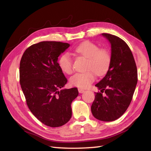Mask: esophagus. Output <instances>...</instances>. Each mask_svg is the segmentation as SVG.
I'll return each mask as SVG.
<instances>
[{"label":"esophagus","instance_id":"1","mask_svg":"<svg viewBox=\"0 0 151 151\" xmlns=\"http://www.w3.org/2000/svg\"><path fill=\"white\" fill-rule=\"evenodd\" d=\"M78 92L80 93H82L84 92V89H83L82 88H78Z\"/></svg>","mask_w":151,"mask_h":151}]
</instances>
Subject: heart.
I'll list each match as a JSON object with an SVG mask.
<instances>
[{"mask_svg":"<svg viewBox=\"0 0 151 151\" xmlns=\"http://www.w3.org/2000/svg\"><path fill=\"white\" fill-rule=\"evenodd\" d=\"M78 55L88 58L84 73H78L70 78V84L80 88H88L95 81L96 75H102L110 65L111 55L106 49H100L97 45L90 41L81 43L75 49ZM60 69L67 75L74 70L73 60L69 52L63 53L58 60Z\"/></svg>","mask_w":151,"mask_h":151,"instance_id":"heart-1","label":"heart"}]
</instances>
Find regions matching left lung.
Here are the masks:
<instances>
[{"label":"left lung","mask_w":151,"mask_h":151,"mask_svg":"<svg viewBox=\"0 0 151 151\" xmlns=\"http://www.w3.org/2000/svg\"><path fill=\"white\" fill-rule=\"evenodd\" d=\"M102 35L111 44V63L106 75L95 85L101 90L95 93L91 110L97 119L113 121L123 115L129 106L137 84V70L126 42L114 35ZM104 92L105 95L102 96Z\"/></svg>","instance_id":"obj_1"}]
</instances>
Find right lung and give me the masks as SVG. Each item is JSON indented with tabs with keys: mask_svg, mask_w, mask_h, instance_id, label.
I'll list each match as a JSON object with an SVG mask.
<instances>
[{
	"mask_svg": "<svg viewBox=\"0 0 151 151\" xmlns=\"http://www.w3.org/2000/svg\"><path fill=\"white\" fill-rule=\"evenodd\" d=\"M70 46L60 41H41L23 53L19 66V81L32 113L44 124L59 127L72 116L70 104L78 95L76 88L61 89L67 79L58 59Z\"/></svg>",
	"mask_w": 151,
	"mask_h": 151,
	"instance_id": "right-lung-1",
	"label": "right lung"
}]
</instances>
